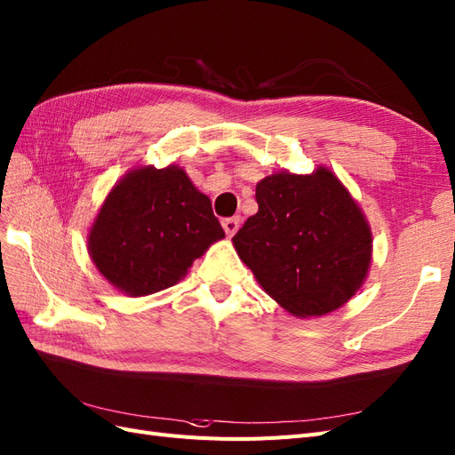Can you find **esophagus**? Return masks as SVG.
<instances>
[{
    "instance_id": "esophagus-1",
    "label": "esophagus",
    "mask_w": 455,
    "mask_h": 455,
    "mask_svg": "<svg viewBox=\"0 0 455 455\" xmlns=\"http://www.w3.org/2000/svg\"><path fill=\"white\" fill-rule=\"evenodd\" d=\"M239 226H241V218H237V216L222 220V228H224V231H226V235H228V237H233V235H235L237 229H239Z\"/></svg>"
}]
</instances>
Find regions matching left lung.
Wrapping results in <instances>:
<instances>
[{
	"label": "left lung",
	"mask_w": 455,
	"mask_h": 455,
	"mask_svg": "<svg viewBox=\"0 0 455 455\" xmlns=\"http://www.w3.org/2000/svg\"><path fill=\"white\" fill-rule=\"evenodd\" d=\"M256 201L231 241L264 292L298 319L346 306L368 277L374 239L339 178L324 164L283 169L256 184Z\"/></svg>",
	"instance_id": "obj_1"
}]
</instances>
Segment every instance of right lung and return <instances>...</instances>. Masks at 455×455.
Here are the masks:
<instances>
[{
  "mask_svg": "<svg viewBox=\"0 0 455 455\" xmlns=\"http://www.w3.org/2000/svg\"><path fill=\"white\" fill-rule=\"evenodd\" d=\"M226 233L211 199L178 164H140L109 189L87 233L92 264L117 292L149 296L180 283Z\"/></svg>",
  "mask_w": 455,
  "mask_h": 455,
  "instance_id": "right-lung-1",
  "label": "right lung"
}]
</instances>
